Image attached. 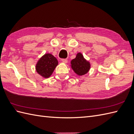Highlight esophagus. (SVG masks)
I'll use <instances>...</instances> for the list:
<instances>
[{"label": "esophagus", "instance_id": "1", "mask_svg": "<svg viewBox=\"0 0 134 134\" xmlns=\"http://www.w3.org/2000/svg\"><path fill=\"white\" fill-rule=\"evenodd\" d=\"M62 61L64 64H66L68 63V60L66 59H63L62 60Z\"/></svg>", "mask_w": 134, "mask_h": 134}]
</instances>
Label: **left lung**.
<instances>
[{"label": "left lung", "mask_w": 134, "mask_h": 134, "mask_svg": "<svg viewBox=\"0 0 134 134\" xmlns=\"http://www.w3.org/2000/svg\"><path fill=\"white\" fill-rule=\"evenodd\" d=\"M70 67L75 73L79 76L86 74L91 69V64L84 58L80 52L77 53L75 59L70 62Z\"/></svg>", "instance_id": "1"}]
</instances>
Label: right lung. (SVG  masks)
<instances>
[{
	"label": "right lung",
	"mask_w": 134,
	"mask_h": 134,
	"mask_svg": "<svg viewBox=\"0 0 134 134\" xmlns=\"http://www.w3.org/2000/svg\"><path fill=\"white\" fill-rule=\"evenodd\" d=\"M58 65V61L51 54L46 53L36 63L35 69L37 73L43 78H48L53 73Z\"/></svg>",
	"instance_id": "obj_1"
}]
</instances>
